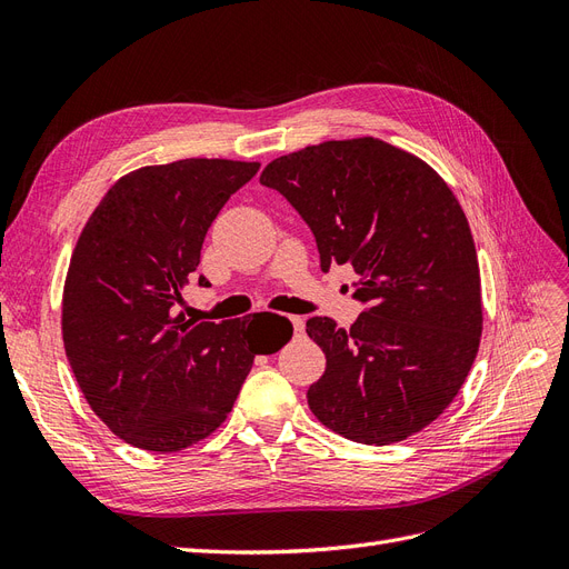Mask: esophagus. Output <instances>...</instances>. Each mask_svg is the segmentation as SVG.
Instances as JSON below:
<instances>
[{"instance_id":"esophagus-1","label":"esophagus","mask_w":569,"mask_h":569,"mask_svg":"<svg viewBox=\"0 0 569 569\" xmlns=\"http://www.w3.org/2000/svg\"><path fill=\"white\" fill-rule=\"evenodd\" d=\"M289 320H291V325H295V332H297V335H301V332H303V318H299V316H291Z\"/></svg>"}]
</instances>
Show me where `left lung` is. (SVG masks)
<instances>
[{
    "label": "left lung",
    "instance_id": "obj_1",
    "mask_svg": "<svg viewBox=\"0 0 569 569\" xmlns=\"http://www.w3.org/2000/svg\"><path fill=\"white\" fill-rule=\"evenodd\" d=\"M278 189L313 230L320 268L349 263L366 303L351 330L308 318L325 375L308 389L313 416L358 443L412 437L449 408L481 337L475 239L432 166L377 137L330 140L270 161Z\"/></svg>",
    "mask_w": 569,
    "mask_h": 569
}]
</instances>
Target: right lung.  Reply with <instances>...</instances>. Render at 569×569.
<instances>
[{
    "mask_svg": "<svg viewBox=\"0 0 569 569\" xmlns=\"http://www.w3.org/2000/svg\"><path fill=\"white\" fill-rule=\"evenodd\" d=\"M258 168L230 159L137 168L111 184L78 237L61 301L63 349L97 418L137 449L176 453L213 435L253 356L291 339V322L274 313L222 322L178 313L206 232ZM268 319L279 322L272 336Z\"/></svg>",
    "mask_w": 569,
    "mask_h": 569,
    "instance_id": "right-lung-1",
    "label": "right lung"
}]
</instances>
